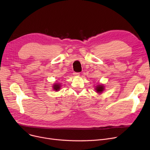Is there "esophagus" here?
Segmentation results:
<instances>
[{"instance_id": "esophagus-1", "label": "esophagus", "mask_w": 150, "mask_h": 150, "mask_svg": "<svg viewBox=\"0 0 150 150\" xmlns=\"http://www.w3.org/2000/svg\"><path fill=\"white\" fill-rule=\"evenodd\" d=\"M74 75H75V76H79V75H80V73L74 72Z\"/></svg>"}]
</instances>
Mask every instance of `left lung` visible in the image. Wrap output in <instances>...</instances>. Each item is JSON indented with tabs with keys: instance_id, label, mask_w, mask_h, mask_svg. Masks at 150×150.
I'll return each instance as SVG.
<instances>
[{
	"instance_id": "left-lung-1",
	"label": "left lung",
	"mask_w": 150,
	"mask_h": 150,
	"mask_svg": "<svg viewBox=\"0 0 150 150\" xmlns=\"http://www.w3.org/2000/svg\"><path fill=\"white\" fill-rule=\"evenodd\" d=\"M95 89L97 93H101L105 90V86L103 84H98L96 86Z\"/></svg>"
}]
</instances>
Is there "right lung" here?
<instances>
[{
  "label": "right lung",
  "mask_w": 150,
  "mask_h": 150,
  "mask_svg": "<svg viewBox=\"0 0 150 150\" xmlns=\"http://www.w3.org/2000/svg\"><path fill=\"white\" fill-rule=\"evenodd\" d=\"M53 88L54 91H58L61 88V84H59V83H55L53 86Z\"/></svg>",
  "instance_id": "1"
}]
</instances>
